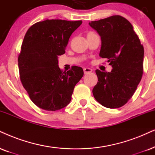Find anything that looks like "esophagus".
I'll list each match as a JSON object with an SVG mask.
<instances>
[{
  "label": "esophagus",
  "instance_id": "obj_1",
  "mask_svg": "<svg viewBox=\"0 0 155 155\" xmlns=\"http://www.w3.org/2000/svg\"><path fill=\"white\" fill-rule=\"evenodd\" d=\"M92 71H93V70H92L91 68H84V74H85L91 73V72H92Z\"/></svg>",
  "mask_w": 155,
  "mask_h": 155
}]
</instances>
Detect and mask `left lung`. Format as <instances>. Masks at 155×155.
I'll list each match as a JSON object with an SVG mask.
<instances>
[{
    "label": "left lung",
    "mask_w": 155,
    "mask_h": 155,
    "mask_svg": "<svg viewBox=\"0 0 155 155\" xmlns=\"http://www.w3.org/2000/svg\"><path fill=\"white\" fill-rule=\"evenodd\" d=\"M89 24L101 37L99 56L107 58L113 68L111 72L96 70L98 82L93 95L107 108H119L130 100L142 79L144 47L132 25L121 15Z\"/></svg>",
    "instance_id": "1"
}]
</instances>
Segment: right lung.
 <instances>
[{
  "instance_id": "add662e5",
  "label": "right lung",
  "mask_w": 155,
  "mask_h": 155,
  "mask_svg": "<svg viewBox=\"0 0 155 155\" xmlns=\"http://www.w3.org/2000/svg\"><path fill=\"white\" fill-rule=\"evenodd\" d=\"M81 23V21L47 19L27 31L18 58L19 74L29 97L39 108L59 110L71 101L84 71L76 66L61 71L58 56L65 54L68 39Z\"/></svg>"
}]
</instances>
